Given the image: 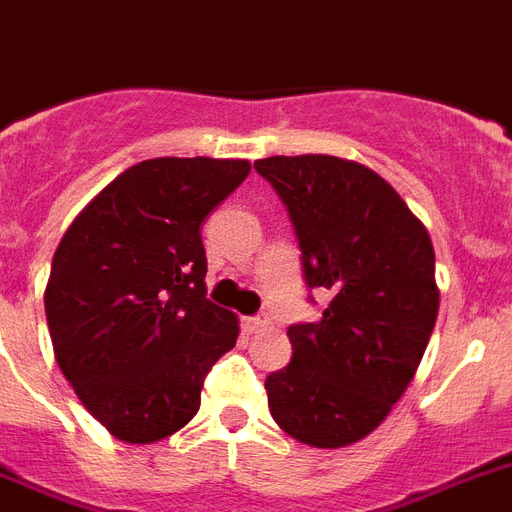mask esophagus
<instances>
[{
	"mask_svg": "<svg viewBox=\"0 0 512 512\" xmlns=\"http://www.w3.org/2000/svg\"><path fill=\"white\" fill-rule=\"evenodd\" d=\"M266 327H269V319H266L264 314L246 316V319H243V332H248V335H259Z\"/></svg>",
	"mask_w": 512,
	"mask_h": 512,
	"instance_id": "esophagus-1",
	"label": "esophagus"
}]
</instances>
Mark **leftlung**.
Returning <instances> with one entry per match:
<instances>
[{
  "mask_svg": "<svg viewBox=\"0 0 512 512\" xmlns=\"http://www.w3.org/2000/svg\"><path fill=\"white\" fill-rule=\"evenodd\" d=\"M253 167L293 222L306 287L332 295L319 322L287 327L293 358L266 377L269 411L298 442L353 445L387 418L429 345L439 308L432 240L363 164L306 154Z\"/></svg>",
  "mask_w": 512,
  "mask_h": 512,
  "instance_id": "1",
  "label": "left lung"
}]
</instances>
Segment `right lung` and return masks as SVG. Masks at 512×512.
I'll return each mask as SVG.
<instances>
[{
	"mask_svg": "<svg viewBox=\"0 0 512 512\" xmlns=\"http://www.w3.org/2000/svg\"><path fill=\"white\" fill-rule=\"evenodd\" d=\"M251 172L240 159H149L59 240L44 293L54 356L88 413L149 445L183 429L238 316L206 298L201 225Z\"/></svg>",
	"mask_w": 512,
	"mask_h": 512,
	"instance_id": "1",
	"label": "right lung"
}]
</instances>
